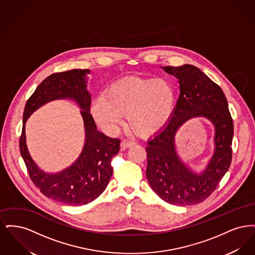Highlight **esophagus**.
I'll return each instance as SVG.
<instances>
[{"mask_svg":"<svg viewBox=\"0 0 255 255\" xmlns=\"http://www.w3.org/2000/svg\"><path fill=\"white\" fill-rule=\"evenodd\" d=\"M134 144V142L132 140H129L127 138H124L122 141V148H128V147H131Z\"/></svg>","mask_w":255,"mask_h":255,"instance_id":"obj_1","label":"esophagus"}]
</instances>
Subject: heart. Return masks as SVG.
I'll use <instances>...</instances> for the list:
<instances>
[{
	"label": "heart",
	"instance_id": "b5f03b06",
	"mask_svg": "<svg viewBox=\"0 0 255 255\" xmlns=\"http://www.w3.org/2000/svg\"><path fill=\"white\" fill-rule=\"evenodd\" d=\"M175 99L174 86L165 78L126 77L113 83L104 97L94 102L92 115L102 128L115 130L125 114L133 132L147 136L168 122Z\"/></svg>",
	"mask_w": 255,
	"mask_h": 255
}]
</instances>
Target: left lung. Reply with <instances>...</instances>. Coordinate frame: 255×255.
Returning a JSON list of instances; mask_svg holds the SVG:
<instances>
[{
    "label": "left lung",
    "instance_id": "obj_1",
    "mask_svg": "<svg viewBox=\"0 0 255 255\" xmlns=\"http://www.w3.org/2000/svg\"><path fill=\"white\" fill-rule=\"evenodd\" d=\"M180 83V97L167 124L148 140L146 177L166 203L190 206L203 203L216 189L232 158L233 122L222 89L192 65L164 67ZM204 116L216 127V152L206 170L198 175L186 168L174 149V134L190 118Z\"/></svg>",
    "mask_w": 255,
    "mask_h": 255
}]
</instances>
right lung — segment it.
Here are the masks:
<instances>
[{
	"mask_svg": "<svg viewBox=\"0 0 255 255\" xmlns=\"http://www.w3.org/2000/svg\"><path fill=\"white\" fill-rule=\"evenodd\" d=\"M89 73V70L75 69L52 73L42 81L25 103L20 136V152L30 180L46 197L70 206L87 205L105 190L113 174L112 158L118 155L121 145L119 138H112L97 130L90 113L91 96L86 89L85 75ZM60 98L74 99L83 109L86 146L72 167L57 174H47L36 167L28 154L24 124L35 109L49 101Z\"/></svg>",
	"mask_w": 255,
	"mask_h": 255,
	"instance_id": "right-lung-1",
	"label": "right lung"
}]
</instances>
